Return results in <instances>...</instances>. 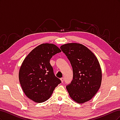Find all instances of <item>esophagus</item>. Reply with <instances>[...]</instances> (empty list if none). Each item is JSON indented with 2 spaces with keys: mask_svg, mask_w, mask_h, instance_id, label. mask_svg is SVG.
I'll list each match as a JSON object with an SVG mask.
<instances>
[{
  "mask_svg": "<svg viewBox=\"0 0 120 120\" xmlns=\"http://www.w3.org/2000/svg\"><path fill=\"white\" fill-rule=\"evenodd\" d=\"M60 80H61V82H64V78H61V79H60Z\"/></svg>",
  "mask_w": 120,
  "mask_h": 120,
  "instance_id": "obj_1",
  "label": "esophagus"
}]
</instances>
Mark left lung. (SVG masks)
I'll return each instance as SVG.
<instances>
[{
	"label": "left lung",
	"mask_w": 120,
	"mask_h": 120,
	"mask_svg": "<svg viewBox=\"0 0 120 120\" xmlns=\"http://www.w3.org/2000/svg\"><path fill=\"white\" fill-rule=\"evenodd\" d=\"M60 48L70 60L73 71V79L66 86L69 95L79 104L89 101L101 85V70L97 58L80 43H67Z\"/></svg>",
	"instance_id": "obj_1"
}]
</instances>
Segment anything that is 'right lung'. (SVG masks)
Returning a JSON list of instances; mask_svg holds the SVG:
<instances>
[{
  "instance_id": "add662e5",
  "label": "right lung",
  "mask_w": 120,
  "mask_h": 120,
  "mask_svg": "<svg viewBox=\"0 0 120 120\" xmlns=\"http://www.w3.org/2000/svg\"><path fill=\"white\" fill-rule=\"evenodd\" d=\"M61 52L52 43H43L36 47L24 60L19 71V80L23 92L36 103H42L52 96L61 83L54 74L49 61Z\"/></svg>"
}]
</instances>
